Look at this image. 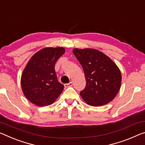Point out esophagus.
<instances>
[{
	"instance_id": "obj_1",
	"label": "esophagus",
	"mask_w": 145,
	"mask_h": 145,
	"mask_svg": "<svg viewBox=\"0 0 145 145\" xmlns=\"http://www.w3.org/2000/svg\"><path fill=\"white\" fill-rule=\"evenodd\" d=\"M72 85H73L72 82H69V83H67V84H64V86H65L66 88H68V87L72 86Z\"/></svg>"
}]
</instances>
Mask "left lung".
<instances>
[{
    "label": "left lung",
    "instance_id": "left-lung-1",
    "mask_svg": "<svg viewBox=\"0 0 145 145\" xmlns=\"http://www.w3.org/2000/svg\"><path fill=\"white\" fill-rule=\"evenodd\" d=\"M83 68L86 84L80 92L87 105L100 106L112 101L121 88V73L116 64L95 49H73Z\"/></svg>",
    "mask_w": 145,
    "mask_h": 145
}]
</instances>
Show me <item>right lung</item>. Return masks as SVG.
Instances as JSON below:
<instances>
[{
    "label": "right lung",
    "instance_id": "obj_1",
    "mask_svg": "<svg viewBox=\"0 0 145 145\" xmlns=\"http://www.w3.org/2000/svg\"><path fill=\"white\" fill-rule=\"evenodd\" d=\"M65 53L63 47H47L35 53L23 70L20 79L23 93L31 103L45 106L54 103L64 89L58 81L55 64Z\"/></svg>",
    "mask_w": 145,
    "mask_h": 145
}]
</instances>
